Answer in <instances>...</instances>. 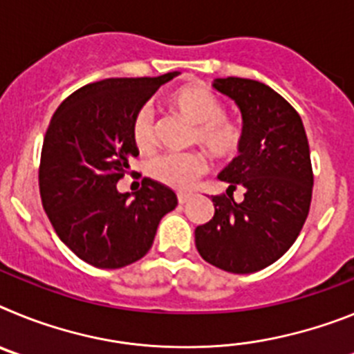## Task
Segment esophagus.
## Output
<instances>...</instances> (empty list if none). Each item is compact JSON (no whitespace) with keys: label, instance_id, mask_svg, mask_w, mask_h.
<instances>
[{"label":"esophagus","instance_id":"34e87169","mask_svg":"<svg viewBox=\"0 0 354 354\" xmlns=\"http://www.w3.org/2000/svg\"><path fill=\"white\" fill-rule=\"evenodd\" d=\"M192 198V195H189V193H179V195H177V200H179V204L180 205H184L187 202V200Z\"/></svg>","mask_w":354,"mask_h":354}]
</instances>
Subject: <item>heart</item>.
Masks as SVG:
<instances>
[{
	"label": "heart",
	"instance_id": "obj_1",
	"mask_svg": "<svg viewBox=\"0 0 354 354\" xmlns=\"http://www.w3.org/2000/svg\"><path fill=\"white\" fill-rule=\"evenodd\" d=\"M168 104L187 122L195 124L193 143H202L216 158H230L241 149L243 129L234 118L225 115V106L205 84H186L168 97ZM131 140L134 147L147 152L156 145L154 113L149 106L140 108L131 120ZM207 171L204 152L192 150L183 154H161L150 159L147 174L156 183L187 192Z\"/></svg>",
	"mask_w": 354,
	"mask_h": 354
}]
</instances>
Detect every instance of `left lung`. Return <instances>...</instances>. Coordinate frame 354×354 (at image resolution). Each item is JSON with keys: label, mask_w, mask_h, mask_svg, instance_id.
Returning a JSON list of instances; mask_svg holds the SVG:
<instances>
[{"label": "left lung", "mask_w": 354, "mask_h": 354, "mask_svg": "<svg viewBox=\"0 0 354 354\" xmlns=\"http://www.w3.org/2000/svg\"><path fill=\"white\" fill-rule=\"evenodd\" d=\"M218 92L236 101L243 115L239 156L218 175L227 195L212 196L214 216L195 230L205 262L228 273L264 270L292 246L310 211L314 171L298 111L268 84L245 77H218ZM245 187L237 205L230 193Z\"/></svg>", "instance_id": "1"}]
</instances>
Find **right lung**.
Here are the masks:
<instances>
[{"label": "right lung", "mask_w": 354, "mask_h": 354, "mask_svg": "<svg viewBox=\"0 0 354 354\" xmlns=\"http://www.w3.org/2000/svg\"><path fill=\"white\" fill-rule=\"evenodd\" d=\"M158 77H109L81 86L55 111L39 167L44 211L81 261L118 270L140 261L161 218L177 207L170 187L143 179L129 200L117 183L140 154L131 140L134 113L162 83Z\"/></svg>", "instance_id": "add662e5"}]
</instances>
